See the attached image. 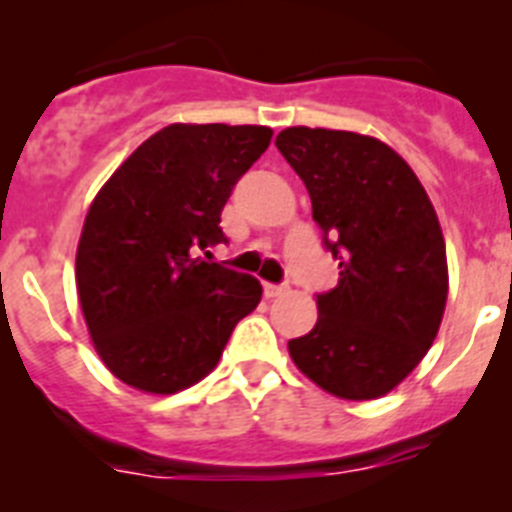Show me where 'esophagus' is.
<instances>
[{"label": "esophagus", "mask_w": 512, "mask_h": 512, "mask_svg": "<svg viewBox=\"0 0 512 512\" xmlns=\"http://www.w3.org/2000/svg\"><path fill=\"white\" fill-rule=\"evenodd\" d=\"M287 284H271V282H266L264 284V295L266 297H279V295H284V292H287Z\"/></svg>", "instance_id": "obj_1"}]
</instances>
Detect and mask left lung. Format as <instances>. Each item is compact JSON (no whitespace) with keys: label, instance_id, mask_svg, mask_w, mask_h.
I'll return each instance as SVG.
<instances>
[{"label":"left lung","instance_id":"left-lung-1","mask_svg":"<svg viewBox=\"0 0 512 512\" xmlns=\"http://www.w3.org/2000/svg\"><path fill=\"white\" fill-rule=\"evenodd\" d=\"M277 148L305 182L341 269L338 287L318 295V323L289 341V356L330 395H387L431 348L446 307L436 210L413 169L377 138L287 128Z\"/></svg>","mask_w":512,"mask_h":512}]
</instances>
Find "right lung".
<instances>
[{"instance_id":"1","label":"right lung","mask_w":512,"mask_h":512,"mask_svg":"<svg viewBox=\"0 0 512 512\" xmlns=\"http://www.w3.org/2000/svg\"><path fill=\"white\" fill-rule=\"evenodd\" d=\"M269 140L261 125H169L89 207L76 251L81 310L107 369L135 390L174 395L200 382L259 305V279L215 264L207 248L228 241L220 212Z\"/></svg>"}]
</instances>
